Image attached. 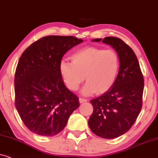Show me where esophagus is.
I'll return each instance as SVG.
<instances>
[{"instance_id":"1","label":"esophagus","mask_w":158,"mask_h":158,"mask_svg":"<svg viewBox=\"0 0 158 158\" xmlns=\"http://www.w3.org/2000/svg\"><path fill=\"white\" fill-rule=\"evenodd\" d=\"M79 102H80V103H83V102H86L87 101V100H86V99H84V98H80L79 99Z\"/></svg>"}]
</instances>
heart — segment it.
<instances>
[{
  "label": "heart",
  "instance_id": "b5f03b06",
  "mask_svg": "<svg viewBox=\"0 0 158 158\" xmlns=\"http://www.w3.org/2000/svg\"><path fill=\"white\" fill-rule=\"evenodd\" d=\"M71 64L62 61L59 66L60 77L71 91H77L85 80L83 94H102L115 85L121 61L118 52L113 49L87 46L76 50L70 56Z\"/></svg>",
  "mask_w": 158,
  "mask_h": 158
}]
</instances>
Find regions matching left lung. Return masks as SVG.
<instances>
[{"mask_svg":"<svg viewBox=\"0 0 158 158\" xmlns=\"http://www.w3.org/2000/svg\"><path fill=\"white\" fill-rule=\"evenodd\" d=\"M92 41L100 42L101 39ZM102 43L114 48L121 61L120 71L113 87L90 101L93 113L88 124L97 136L114 139L131 129L142 107L144 77L133 50L122 40L106 37Z\"/></svg>","mask_w":158,"mask_h":158,"instance_id":"1","label":"left lung"}]
</instances>
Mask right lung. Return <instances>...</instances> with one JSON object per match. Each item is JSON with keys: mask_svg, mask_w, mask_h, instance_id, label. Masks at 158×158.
Instances as JSON below:
<instances>
[{"mask_svg": "<svg viewBox=\"0 0 158 158\" xmlns=\"http://www.w3.org/2000/svg\"><path fill=\"white\" fill-rule=\"evenodd\" d=\"M82 42L73 36H45L21 56L14 78L15 106L33 133L56 135L79 108V99L65 86L59 66L64 55Z\"/></svg>", "mask_w": 158, "mask_h": 158, "instance_id": "right-lung-1", "label": "right lung"}]
</instances>
